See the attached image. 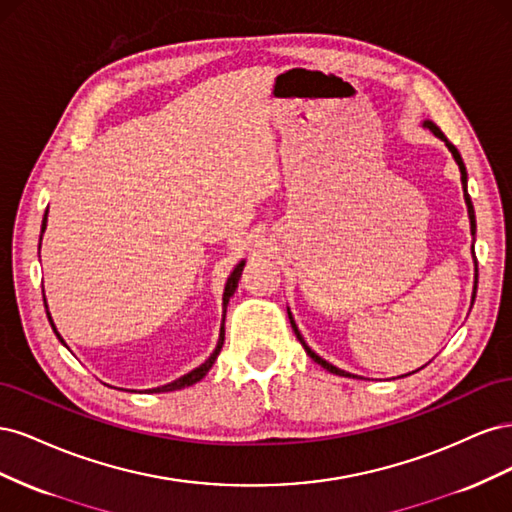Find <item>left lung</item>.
<instances>
[{
  "label": "left lung",
  "mask_w": 512,
  "mask_h": 512,
  "mask_svg": "<svg viewBox=\"0 0 512 512\" xmlns=\"http://www.w3.org/2000/svg\"><path fill=\"white\" fill-rule=\"evenodd\" d=\"M425 128H429L433 134H436L438 138H442V141L446 143V147H448V151L453 153V158H455V162L459 164V170H461V188H463V198H466V205H468V215H470V232L472 235H476V218H474V207H472V200H470V194H468V173H466V164H463V160H461V156H459V151H457V147L448 141V138L442 134V130L436 126V123L433 121H425L423 123ZM472 256H474V245H472ZM476 284H478V267H476V256H474V294H472V301H474V297H476ZM288 318H290V324H292V331H294V335H297V339L301 342V346L305 348V352L309 354V359H314L318 365H322L324 369L327 371H331V374H337V376H346V378H356V376H352V374H348V371H344V369H339V367H335V365H331V363H327L324 359H320V356L309 348L307 344H305V339L301 337V333H299V329H297V324H294V318H292V314L288 312Z\"/></svg>",
  "instance_id": "1"
}]
</instances>
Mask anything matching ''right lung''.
Returning a JSON list of instances; mask_svg holds the SVG:
<instances>
[{
  "instance_id": "obj_1",
  "label": "right lung",
  "mask_w": 512,
  "mask_h": 512,
  "mask_svg": "<svg viewBox=\"0 0 512 512\" xmlns=\"http://www.w3.org/2000/svg\"><path fill=\"white\" fill-rule=\"evenodd\" d=\"M46 213H49V209H46ZM46 213H44V218H42V232H44V228H46ZM40 241H42V235H40ZM243 267H245V260H241V262H239V265L235 267V271L230 273L228 282H226V288H224V297H222L224 318H226V305H228V301H230L232 294H235V290H237V284H239V280H241V271H243ZM42 297H44V290H42ZM44 303H46V299H44ZM46 316H49V312H46ZM224 318H222V331H220L218 346H215V350H213V354L209 356V359H207L203 365H198L196 369H192L190 374H185V376H181V378L173 380V382H170V384L158 386V389H151V393H168V391H179V389H185V386H192V384H196L198 380H203V378L207 376V371L213 367L215 359H218V354H220V350H222V346H224ZM49 320H51V327H53L55 335L59 337V342L64 344V339H61V335L57 333V329H55V324H53V318H51V316H49Z\"/></svg>"
}]
</instances>
